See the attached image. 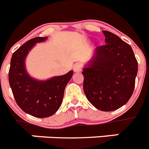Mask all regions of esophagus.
<instances>
[{"instance_id": "1", "label": "esophagus", "mask_w": 149, "mask_h": 149, "mask_svg": "<svg viewBox=\"0 0 149 149\" xmlns=\"http://www.w3.org/2000/svg\"><path fill=\"white\" fill-rule=\"evenodd\" d=\"M81 69H82V67H81V65L80 64L76 63L75 65H74L73 70L74 72H80L81 71Z\"/></svg>"}]
</instances>
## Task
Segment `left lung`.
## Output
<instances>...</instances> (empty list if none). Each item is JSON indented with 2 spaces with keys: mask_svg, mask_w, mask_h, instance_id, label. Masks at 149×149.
I'll return each mask as SVG.
<instances>
[{
  "mask_svg": "<svg viewBox=\"0 0 149 149\" xmlns=\"http://www.w3.org/2000/svg\"><path fill=\"white\" fill-rule=\"evenodd\" d=\"M105 44L84 68V90L96 109L111 111L125 105L135 87L138 62L132 47L118 36L102 31Z\"/></svg>",
  "mask_w": 149,
  "mask_h": 149,
  "instance_id": "obj_1",
  "label": "left lung"
}]
</instances>
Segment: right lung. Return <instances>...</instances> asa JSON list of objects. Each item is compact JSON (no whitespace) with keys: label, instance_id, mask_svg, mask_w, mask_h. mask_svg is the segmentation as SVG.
<instances>
[{"label":"right lung","instance_id":"add662e5","mask_svg":"<svg viewBox=\"0 0 149 149\" xmlns=\"http://www.w3.org/2000/svg\"><path fill=\"white\" fill-rule=\"evenodd\" d=\"M47 38L37 37L28 40L14 52L9 70V83L16 103L27 114L47 118L55 114L62 104L64 90L73 72L46 81L31 78L25 71V59L36 43Z\"/></svg>","mask_w":149,"mask_h":149}]
</instances>
